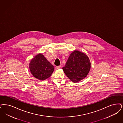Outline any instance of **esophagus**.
Wrapping results in <instances>:
<instances>
[{"label": "esophagus", "instance_id": "34e87169", "mask_svg": "<svg viewBox=\"0 0 123 123\" xmlns=\"http://www.w3.org/2000/svg\"><path fill=\"white\" fill-rule=\"evenodd\" d=\"M60 66H56V68H55V69H56V70H57V69H60Z\"/></svg>", "mask_w": 123, "mask_h": 123}]
</instances>
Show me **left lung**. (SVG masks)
<instances>
[{"mask_svg":"<svg viewBox=\"0 0 123 123\" xmlns=\"http://www.w3.org/2000/svg\"><path fill=\"white\" fill-rule=\"evenodd\" d=\"M91 67V64L88 57L83 52L74 50L70 54L65 66L62 69L68 78L75 83L86 77Z\"/></svg>","mask_w":123,"mask_h":123,"instance_id":"8db88e82","label":"left lung"}]
</instances>
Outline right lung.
I'll return each instance as SVG.
<instances>
[{
	"label": "right lung",
	"instance_id": "add662e5",
	"mask_svg": "<svg viewBox=\"0 0 123 123\" xmlns=\"http://www.w3.org/2000/svg\"><path fill=\"white\" fill-rule=\"evenodd\" d=\"M29 69L34 77L40 80H43L51 76L54 67L43 54L40 53L31 60Z\"/></svg>",
	"mask_w": 123,
	"mask_h": 123
}]
</instances>
